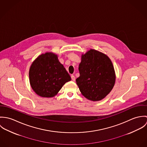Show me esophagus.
I'll use <instances>...</instances> for the list:
<instances>
[{
	"label": "esophagus",
	"instance_id": "esophagus-1",
	"mask_svg": "<svg viewBox=\"0 0 147 147\" xmlns=\"http://www.w3.org/2000/svg\"><path fill=\"white\" fill-rule=\"evenodd\" d=\"M71 79H72V81H75V77L74 76V75H72L71 76Z\"/></svg>",
	"mask_w": 147,
	"mask_h": 147
}]
</instances>
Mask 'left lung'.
<instances>
[{
    "label": "left lung",
    "mask_w": 147,
    "mask_h": 147,
    "mask_svg": "<svg viewBox=\"0 0 147 147\" xmlns=\"http://www.w3.org/2000/svg\"><path fill=\"white\" fill-rule=\"evenodd\" d=\"M79 70L76 84L87 99L100 101L112 90L115 82L114 68L110 58L102 53L90 49L82 54Z\"/></svg>",
    "instance_id": "8db88e82"
}]
</instances>
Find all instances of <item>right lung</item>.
Wrapping results in <instances>:
<instances>
[{
    "label": "right lung",
    "instance_id": "add662e5",
    "mask_svg": "<svg viewBox=\"0 0 147 147\" xmlns=\"http://www.w3.org/2000/svg\"><path fill=\"white\" fill-rule=\"evenodd\" d=\"M29 76L32 89L42 97L55 96L63 85L71 80L57 55L52 53L38 57L30 67Z\"/></svg>",
    "mask_w": 147,
    "mask_h": 147
}]
</instances>
